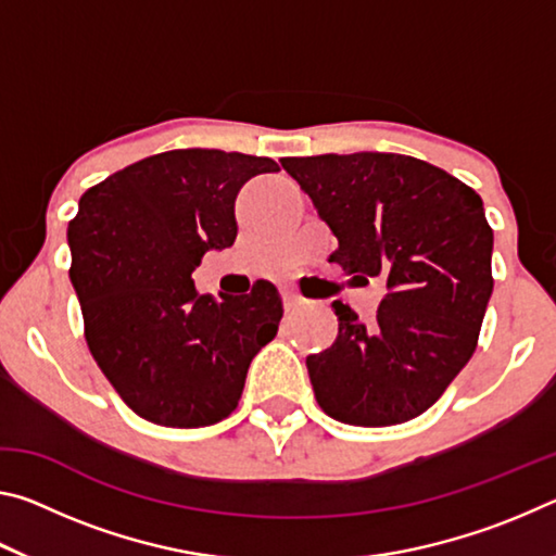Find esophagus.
I'll return each mask as SVG.
<instances>
[{
  "label": "esophagus",
  "instance_id": "esophagus-1",
  "mask_svg": "<svg viewBox=\"0 0 556 556\" xmlns=\"http://www.w3.org/2000/svg\"><path fill=\"white\" fill-rule=\"evenodd\" d=\"M281 301H285V308H287V312H294V308L304 304L306 299H304V296H299L296 291H289V289H285V291H281Z\"/></svg>",
  "mask_w": 556,
  "mask_h": 556
}]
</instances>
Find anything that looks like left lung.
I'll return each instance as SVG.
<instances>
[{
  "instance_id": "8db88e82",
  "label": "left lung",
  "mask_w": 556,
  "mask_h": 556,
  "mask_svg": "<svg viewBox=\"0 0 556 556\" xmlns=\"http://www.w3.org/2000/svg\"><path fill=\"white\" fill-rule=\"evenodd\" d=\"M338 238L331 262L357 285L388 281L372 326L333 301L338 336L306 368L343 425L392 427L434 404L476 351L493 294V230L473 188L384 152L281 159Z\"/></svg>"
}]
</instances>
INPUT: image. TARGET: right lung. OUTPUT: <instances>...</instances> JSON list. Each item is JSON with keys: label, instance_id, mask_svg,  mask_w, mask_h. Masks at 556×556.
<instances>
[{"label": "right lung", "instance_id": "add662e5", "mask_svg": "<svg viewBox=\"0 0 556 556\" xmlns=\"http://www.w3.org/2000/svg\"><path fill=\"white\" fill-rule=\"evenodd\" d=\"M267 156L174 149L147 156L83 193L68 225L71 281L86 341L131 412L195 429L238 407L252 357L277 336L281 296L199 294L191 271L235 242V199Z\"/></svg>", "mask_w": 556, "mask_h": 556}]
</instances>
